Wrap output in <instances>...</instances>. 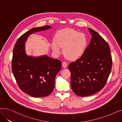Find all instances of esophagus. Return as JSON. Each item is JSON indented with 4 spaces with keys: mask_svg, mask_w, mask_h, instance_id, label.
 <instances>
[{
    "mask_svg": "<svg viewBox=\"0 0 122 122\" xmlns=\"http://www.w3.org/2000/svg\"><path fill=\"white\" fill-rule=\"evenodd\" d=\"M62 66L64 68H66L67 67V63L66 62H64H64H63L62 63Z\"/></svg>",
    "mask_w": 122,
    "mask_h": 122,
    "instance_id": "obj_1",
    "label": "esophagus"
}]
</instances>
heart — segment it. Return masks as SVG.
Here are the masks:
<instances>
[{"instance_id": "heart-1", "label": "heart", "mask_w": 122, "mask_h": 122, "mask_svg": "<svg viewBox=\"0 0 122 122\" xmlns=\"http://www.w3.org/2000/svg\"><path fill=\"white\" fill-rule=\"evenodd\" d=\"M87 43L88 39L84 33L70 28H64L56 32L51 47L56 55L61 54V48H64L65 56L69 60H74L83 55Z\"/></svg>"}]
</instances>
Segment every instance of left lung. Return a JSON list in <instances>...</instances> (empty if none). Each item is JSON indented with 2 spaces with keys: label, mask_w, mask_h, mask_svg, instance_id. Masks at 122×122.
<instances>
[{
  "label": "left lung",
  "mask_w": 122,
  "mask_h": 122,
  "mask_svg": "<svg viewBox=\"0 0 122 122\" xmlns=\"http://www.w3.org/2000/svg\"><path fill=\"white\" fill-rule=\"evenodd\" d=\"M88 30L92 36L89 45L80 58L68 66L71 88L79 97L89 96L101 90L112 64L108 44L97 32L90 28Z\"/></svg>",
  "instance_id": "left-lung-1"
}]
</instances>
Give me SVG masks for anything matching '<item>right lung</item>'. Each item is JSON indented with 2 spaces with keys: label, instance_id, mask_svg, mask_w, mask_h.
Wrapping results in <instances>:
<instances>
[{
  "label": "right lung",
  "instance_id": "obj_1",
  "mask_svg": "<svg viewBox=\"0 0 122 122\" xmlns=\"http://www.w3.org/2000/svg\"><path fill=\"white\" fill-rule=\"evenodd\" d=\"M45 25L34 27L18 39L14 47L12 70L20 89L32 97H47L53 92L55 78L61 68L60 61L46 55L28 56L25 51V42L29 36L36 32L51 28Z\"/></svg>",
  "mask_w": 122,
  "mask_h": 122
}]
</instances>
